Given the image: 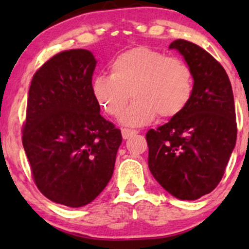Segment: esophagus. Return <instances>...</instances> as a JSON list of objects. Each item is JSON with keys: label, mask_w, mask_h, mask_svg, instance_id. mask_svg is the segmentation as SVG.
Returning <instances> with one entry per match:
<instances>
[{"label": "esophagus", "mask_w": 249, "mask_h": 249, "mask_svg": "<svg viewBox=\"0 0 249 249\" xmlns=\"http://www.w3.org/2000/svg\"><path fill=\"white\" fill-rule=\"evenodd\" d=\"M136 133H137V131L130 130V128H123V130H122L123 139H128L130 137H132L133 134H136Z\"/></svg>", "instance_id": "esophagus-1"}]
</instances>
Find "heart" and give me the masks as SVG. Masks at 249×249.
Segmentation results:
<instances>
[{
	"mask_svg": "<svg viewBox=\"0 0 249 249\" xmlns=\"http://www.w3.org/2000/svg\"><path fill=\"white\" fill-rule=\"evenodd\" d=\"M110 75H98L91 82V93L107 116L121 124L139 127L157 116L173 118L185 110L193 96L194 77L190 65L179 57L166 56L154 48L141 45L124 51L108 64Z\"/></svg>",
	"mask_w": 249,
	"mask_h": 249,
	"instance_id": "obj_1",
	"label": "heart"
}]
</instances>
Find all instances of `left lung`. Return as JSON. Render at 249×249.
Wrapping results in <instances>:
<instances>
[{"label": "left lung", "mask_w": 249, "mask_h": 249, "mask_svg": "<svg viewBox=\"0 0 249 249\" xmlns=\"http://www.w3.org/2000/svg\"><path fill=\"white\" fill-rule=\"evenodd\" d=\"M179 51L193 71V96L185 110L146 133L154 179L180 200L201 198L218 186L236 142L232 85L212 55L185 39Z\"/></svg>", "instance_id": "obj_1"}]
</instances>
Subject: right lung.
Here are the masks:
<instances>
[{
	"mask_svg": "<svg viewBox=\"0 0 249 249\" xmlns=\"http://www.w3.org/2000/svg\"><path fill=\"white\" fill-rule=\"evenodd\" d=\"M92 53H57L33 77L22 142L36 186L56 204L82 207L112 177L122 133L101 116Z\"/></svg>",
	"mask_w": 249,
	"mask_h": 249,
	"instance_id": "obj_1",
	"label": "right lung"
}]
</instances>
